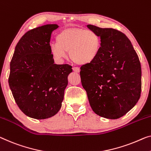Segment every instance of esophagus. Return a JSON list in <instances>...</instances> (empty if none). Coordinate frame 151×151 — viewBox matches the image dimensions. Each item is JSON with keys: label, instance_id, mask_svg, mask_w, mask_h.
<instances>
[{"label": "esophagus", "instance_id": "esophagus-1", "mask_svg": "<svg viewBox=\"0 0 151 151\" xmlns=\"http://www.w3.org/2000/svg\"><path fill=\"white\" fill-rule=\"evenodd\" d=\"M73 70L75 72V73H78L80 72V69L79 68H78V67H73Z\"/></svg>", "mask_w": 151, "mask_h": 151}]
</instances>
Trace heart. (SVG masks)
I'll return each mask as SVG.
<instances>
[{"instance_id": "obj_1", "label": "heart", "mask_w": 151, "mask_h": 151, "mask_svg": "<svg viewBox=\"0 0 151 151\" xmlns=\"http://www.w3.org/2000/svg\"><path fill=\"white\" fill-rule=\"evenodd\" d=\"M102 47L101 37L96 31L81 28H67L58 34L51 53L59 59L70 58L78 65H87L96 60Z\"/></svg>"}]
</instances>
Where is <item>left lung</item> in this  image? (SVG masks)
Segmentation results:
<instances>
[{
	"instance_id": "1",
	"label": "left lung",
	"mask_w": 151,
	"mask_h": 151,
	"mask_svg": "<svg viewBox=\"0 0 151 151\" xmlns=\"http://www.w3.org/2000/svg\"><path fill=\"white\" fill-rule=\"evenodd\" d=\"M87 28L101 37L100 53L81 67V80L93 111L110 119L121 117L140 98L142 71L139 58L125 34L113 28Z\"/></svg>"
}]
</instances>
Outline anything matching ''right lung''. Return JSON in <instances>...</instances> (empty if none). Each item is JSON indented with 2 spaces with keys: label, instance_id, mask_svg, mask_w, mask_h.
I'll list each match as a JSON object with an SVG mask.
<instances>
[{
  "label": "right lung",
  "instance_id": "1",
  "mask_svg": "<svg viewBox=\"0 0 151 151\" xmlns=\"http://www.w3.org/2000/svg\"><path fill=\"white\" fill-rule=\"evenodd\" d=\"M57 24L28 31L15 47L9 85L19 109L29 117L45 119L60 111L73 72L68 64H54L50 39Z\"/></svg>",
  "mask_w": 151,
  "mask_h": 151
}]
</instances>
